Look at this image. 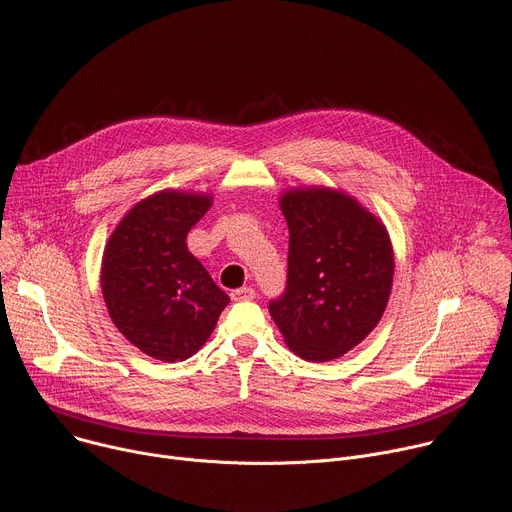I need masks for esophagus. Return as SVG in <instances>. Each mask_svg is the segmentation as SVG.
<instances>
[{
    "label": "esophagus",
    "instance_id": "obj_1",
    "mask_svg": "<svg viewBox=\"0 0 512 512\" xmlns=\"http://www.w3.org/2000/svg\"><path fill=\"white\" fill-rule=\"evenodd\" d=\"M230 298H232V302L253 300V298H255V290H253L251 286H245V288H239V290H232V292H230Z\"/></svg>",
    "mask_w": 512,
    "mask_h": 512
}]
</instances>
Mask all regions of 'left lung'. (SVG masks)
<instances>
[{"label":"left lung","instance_id":"8db88e82","mask_svg":"<svg viewBox=\"0 0 512 512\" xmlns=\"http://www.w3.org/2000/svg\"><path fill=\"white\" fill-rule=\"evenodd\" d=\"M280 208L290 228L288 282L269 314L298 357L337 359L374 331L386 310L394 277L388 230L331 188L290 190Z\"/></svg>","mask_w":512,"mask_h":512}]
</instances>
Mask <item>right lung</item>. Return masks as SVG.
I'll list each match as a JSON object with an SVG mask.
<instances>
[{
    "label": "right lung",
    "mask_w": 512,
    "mask_h": 512,
    "mask_svg": "<svg viewBox=\"0 0 512 512\" xmlns=\"http://www.w3.org/2000/svg\"><path fill=\"white\" fill-rule=\"evenodd\" d=\"M212 196L163 190L118 222L102 259V294L116 329L159 361L192 357L230 298L188 251V232Z\"/></svg>",
    "instance_id": "1"
}]
</instances>
